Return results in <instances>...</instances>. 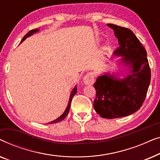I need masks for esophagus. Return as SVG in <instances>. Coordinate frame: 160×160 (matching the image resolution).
<instances>
[{
	"label": "esophagus",
	"mask_w": 160,
	"mask_h": 160,
	"mask_svg": "<svg viewBox=\"0 0 160 160\" xmlns=\"http://www.w3.org/2000/svg\"><path fill=\"white\" fill-rule=\"evenodd\" d=\"M95 82V76L92 73H88L83 78V82L85 85H92Z\"/></svg>",
	"instance_id": "obj_1"
}]
</instances>
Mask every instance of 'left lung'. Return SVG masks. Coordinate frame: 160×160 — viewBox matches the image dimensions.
<instances>
[{"label":"left lung","mask_w":160,"mask_h":160,"mask_svg":"<svg viewBox=\"0 0 160 160\" xmlns=\"http://www.w3.org/2000/svg\"><path fill=\"white\" fill-rule=\"evenodd\" d=\"M107 25L113 30L119 42L113 54L121 57L118 65L126 67L127 72L123 75L106 72L98 76L94 84L96 98L93 106L101 117L115 119L139 110L149 87L151 71L145 48L132 30L113 24Z\"/></svg>","instance_id":"1"}]
</instances>
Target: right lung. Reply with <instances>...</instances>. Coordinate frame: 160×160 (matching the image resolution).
I'll return each mask as SVG.
<instances>
[{
    "instance_id": "obj_1",
    "label": "right lung",
    "mask_w": 160,
    "mask_h": 160,
    "mask_svg": "<svg viewBox=\"0 0 160 160\" xmlns=\"http://www.w3.org/2000/svg\"><path fill=\"white\" fill-rule=\"evenodd\" d=\"M38 31H39V29H38V28H36V29H34V30H30V31L28 32V33L26 34L25 36L23 37L22 39V41H21V42H20V43L23 42V41H25L26 38H28V37L31 36L32 35H33L34 33H36V32H38ZM76 92H77V86H76V85L75 87H74V88L73 89V90L71 91V95H70V98H69V100H68V106H67V107H66V108H65V110L64 112H63L62 114L61 115L60 117H59L58 118H57L56 119H54V120H53V121L50 122H49V123H47V124H54V123H58V122H61V121H62V120H63V119H65V117H66V116L68 115V112H69L70 108H71V101H72V98H73V96L76 95Z\"/></svg>"
}]
</instances>
